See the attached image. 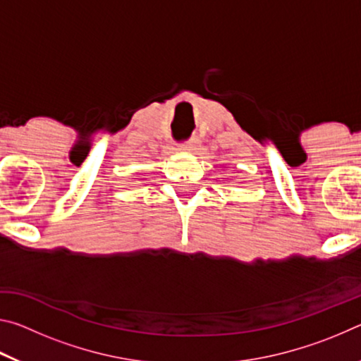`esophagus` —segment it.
<instances>
[{
  "mask_svg": "<svg viewBox=\"0 0 361 361\" xmlns=\"http://www.w3.org/2000/svg\"><path fill=\"white\" fill-rule=\"evenodd\" d=\"M195 146H197V140L195 138H189V140H185V142L180 143V148L185 151H194Z\"/></svg>",
  "mask_w": 361,
  "mask_h": 361,
  "instance_id": "1",
  "label": "esophagus"
}]
</instances>
